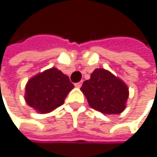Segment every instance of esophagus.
Wrapping results in <instances>:
<instances>
[{"label": "esophagus", "instance_id": "34e87169", "mask_svg": "<svg viewBox=\"0 0 157 157\" xmlns=\"http://www.w3.org/2000/svg\"><path fill=\"white\" fill-rule=\"evenodd\" d=\"M75 86L76 88H80L81 86H82V82H77V83H75Z\"/></svg>", "mask_w": 157, "mask_h": 157}]
</instances>
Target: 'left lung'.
Listing matches in <instances>:
<instances>
[{
	"label": "left lung",
	"mask_w": 157,
	"mask_h": 157,
	"mask_svg": "<svg viewBox=\"0 0 157 157\" xmlns=\"http://www.w3.org/2000/svg\"><path fill=\"white\" fill-rule=\"evenodd\" d=\"M82 91L90 107L105 115L121 114L129 97L127 85L120 78L106 69L97 68L86 80Z\"/></svg>",
	"instance_id": "8db88e82"
}]
</instances>
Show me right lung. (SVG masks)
<instances>
[{"mask_svg":"<svg viewBox=\"0 0 157 157\" xmlns=\"http://www.w3.org/2000/svg\"><path fill=\"white\" fill-rule=\"evenodd\" d=\"M74 88L67 75L57 68H50L30 79L25 85V99L39 114H47L64 104Z\"/></svg>","mask_w":157,"mask_h":157,"instance_id":"1","label":"right lung"}]
</instances>
